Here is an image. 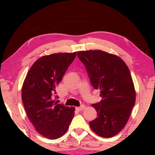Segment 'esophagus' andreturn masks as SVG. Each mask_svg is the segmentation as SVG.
Listing matches in <instances>:
<instances>
[{"instance_id": "34e87169", "label": "esophagus", "mask_w": 155, "mask_h": 155, "mask_svg": "<svg viewBox=\"0 0 155 155\" xmlns=\"http://www.w3.org/2000/svg\"><path fill=\"white\" fill-rule=\"evenodd\" d=\"M84 108H85V105H84V104H81V105L80 107H76V109H77V111H82V110H83Z\"/></svg>"}]
</instances>
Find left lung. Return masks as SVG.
Instances as JSON below:
<instances>
[{
	"label": "left lung",
	"mask_w": 155,
	"mask_h": 155,
	"mask_svg": "<svg viewBox=\"0 0 155 155\" xmlns=\"http://www.w3.org/2000/svg\"><path fill=\"white\" fill-rule=\"evenodd\" d=\"M92 87L101 90L102 100L92 106L97 117L91 129L103 137H112L125 127L135 103V91L130 70L119 57L102 51H79Z\"/></svg>",
	"instance_id": "obj_1"
}]
</instances>
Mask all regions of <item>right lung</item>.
<instances>
[{"mask_svg":"<svg viewBox=\"0 0 155 155\" xmlns=\"http://www.w3.org/2000/svg\"><path fill=\"white\" fill-rule=\"evenodd\" d=\"M77 52L52 54L40 57L28 72L22 88L26 113L35 130L49 140L66 133L74 115V107L58 104L56 87Z\"/></svg>","mask_w":155,"mask_h":155,"instance_id":"add662e5","label":"right lung"}]
</instances>
